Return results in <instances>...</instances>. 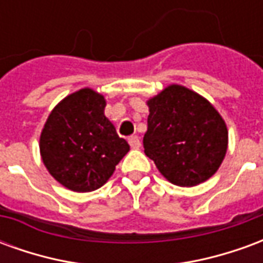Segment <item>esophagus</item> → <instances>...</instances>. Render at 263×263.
I'll return each instance as SVG.
<instances>
[{
    "mask_svg": "<svg viewBox=\"0 0 263 263\" xmlns=\"http://www.w3.org/2000/svg\"><path fill=\"white\" fill-rule=\"evenodd\" d=\"M128 142L131 145V148H139L141 146V141H139V137L138 135H132V137L128 138Z\"/></svg>",
    "mask_w": 263,
    "mask_h": 263,
    "instance_id": "34e87169",
    "label": "esophagus"
}]
</instances>
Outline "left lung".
<instances>
[{"instance_id": "obj_1", "label": "left lung", "mask_w": 263, "mask_h": 263, "mask_svg": "<svg viewBox=\"0 0 263 263\" xmlns=\"http://www.w3.org/2000/svg\"><path fill=\"white\" fill-rule=\"evenodd\" d=\"M145 155L173 184L192 187L218 171L228 148L222 117L197 92L179 84L148 100Z\"/></svg>"}]
</instances>
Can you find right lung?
<instances>
[{
    "mask_svg": "<svg viewBox=\"0 0 263 263\" xmlns=\"http://www.w3.org/2000/svg\"><path fill=\"white\" fill-rule=\"evenodd\" d=\"M104 108V96L81 88L63 98L43 126L39 141L43 163L69 190L87 193L100 189L129 151Z\"/></svg>",
    "mask_w": 263,
    "mask_h": 263,
    "instance_id": "obj_1",
    "label": "right lung"
}]
</instances>
